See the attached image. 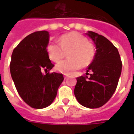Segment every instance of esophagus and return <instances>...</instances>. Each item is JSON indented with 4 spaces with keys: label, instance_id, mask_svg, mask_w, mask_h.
Masks as SVG:
<instances>
[{
    "label": "esophagus",
    "instance_id": "obj_1",
    "mask_svg": "<svg viewBox=\"0 0 134 134\" xmlns=\"http://www.w3.org/2000/svg\"><path fill=\"white\" fill-rule=\"evenodd\" d=\"M64 75H65V79L69 77V75H68V74H65Z\"/></svg>",
    "mask_w": 134,
    "mask_h": 134
}]
</instances>
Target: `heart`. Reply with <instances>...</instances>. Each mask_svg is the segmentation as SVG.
<instances>
[{"mask_svg": "<svg viewBox=\"0 0 134 134\" xmlns=\"http://www.w3.org/2000/svg\"><path fill=\"white\" fill-rule=\"evenodd\" d=\"M48 55L53 61L58 63L68 52L69 59L59 62L56 69L64 74H70L82 67H87L93 60L95 47L83 35L71 32L63 35L60 42H52L47 47Z\"/></svg>", "mask_w": 134, "mask_h": 134, "instance_id": "obj_1", "label": "heart"}]
</instances>
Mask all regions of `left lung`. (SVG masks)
<instances>
[{
	"label": "left lung",
	"instance_id": "left-lung-1",
	"mask_svg": "<svg viewBox=\"0 0 134 134\" xmlns=\"http://www.w3.org/2000/svg\"><path fill=\"white\" fill-rule=\"evenodd\" d=\"M86 34L94 41L96 53L88 67L86 75L76 78L74 92L82 106L97 108L104 106L114 94L122 63L118 48L108 39L92 31Z\"/></svg>",
	"mask_w": 134,
	"mask_h": 134
}]
</instances>
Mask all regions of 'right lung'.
<instances>
[{
    "mask_svg": "<svg viewBox=\"0 0 134 134\" xmlns=\"http://www.w3.org/2000/svg\"><path fill=\"white\" fill-rule=\"evenodd\" d=\"M48 32H32L16 46L9 65L14 86L21 99L33 108L49 106L64 80L62 74L50 73L54 67L47 51ZM46 71L45 75L42 71Z\"/></svg>",
    "mask_w": 134,
    "mask_h": 134,
    "instance_id": "add662e5",
    "label": "right lung"
}]
</instances>
